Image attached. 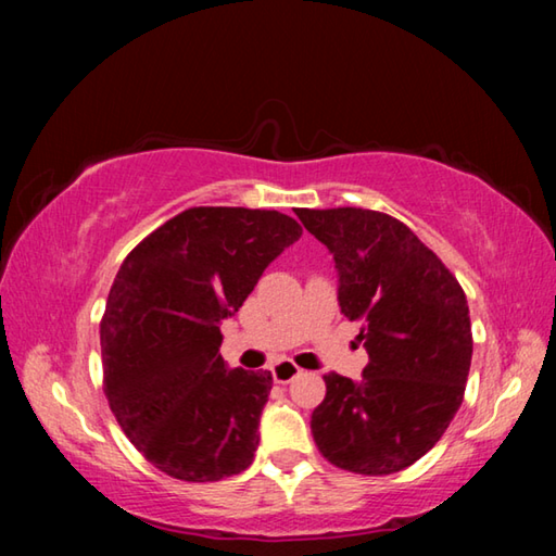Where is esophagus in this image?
Returning a JSON list of instances; mask_svg holds the SVG:
<instances>
[{"mask_svg":"<svg viewBox=\"0 0 556 556\" xmlns=\"http://www.w3.org/2000/svg\"><path fill=\"white\" fill-rule=\"evenodd\" d=\"M296 375H301V368L291 361H281L275 365V368H271V378H275V382H279V384L294 380Z\"/></svg>","mask_w":556,"mask_h":556,"instance_id":"obj_1","label":"esophagus"}]
</instances>
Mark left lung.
<instances>
[{
	"label": "left lung",
	"mask_w": 556,
	"mask_h": 556,
	"mask_svg": "<svg viewBox=\"0 0 556 556\" xmlns=\"http://www.w3.org/2000/svg\"><path fill=\"white\" fill-rule=\"evenodd\" d=\"M336 260L338 304L361 324L363 378L324 375L312 414L318 451L333 466L390 476L444 437L464 402L473 355L458 279L407 225L363 208L296 211Z\"/></svg>",
	"instance_id": "8db88e82"
}]
</instances>
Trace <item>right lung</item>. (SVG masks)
<instances>
[{
	"mask_svg": "<svg viewBox=\"0 0 556 556\" xmlns=\"http://www.w3.org/2000/svg\"><path fill=\"white\" fill-rule=\"evenodd\" d=\"M299 238L279 211L201 205L122 262L100 321L102 384L122 431L162 473L211 483L255 458L271 375L225 368L220 321Z\"/></svg>",
	"mask_w": 556,
	"mask_h": 556,
	"instance_id": "1",
	"label": "right lung"
}]
</instances>
